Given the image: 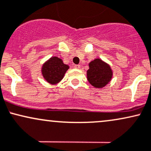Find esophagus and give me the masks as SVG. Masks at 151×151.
<instances>
[{"label":"esophagus","mask_w":151,"mask_h":151,"mask_svg":"<svg viewBox=\"0 0 151 151\" xmlns=\"http://www.w3.org/2000/svg\"><path fill=\"white\" fill-rule=\"evenodd\" d=\"M74 68L76 69H79L81 68V65H74Z\"/></svg>","instance_id":"1"}]
</instances>
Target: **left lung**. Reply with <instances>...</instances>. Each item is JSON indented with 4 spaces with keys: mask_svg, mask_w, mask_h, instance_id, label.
<instances>
[{
    "mask_svg": "<svg viewBox=\"0 0 151 151\" xmlns=\"http://www.w3.org/2000/svg\"><path fill=\"white\" fill-rule=\"evenodd\" d=\"M87 70L88 82L96 88H102L110 83L113 77L111 66L100 58H96L89 63Z\"/></svg>",
    "mask_w": 151,
    "mask_h": 151,
    "instance_id": "1",
    "label": "left lung"
}]
</instances>
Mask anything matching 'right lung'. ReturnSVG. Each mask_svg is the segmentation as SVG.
<instances>
[{
  "label": "right lung",
  "mask_w": 151,
  "mask_h": 151,
  "mask_svg": "<svg viewBox=\"0 0 151 151\" xmlns=\"http://www.w3.org/2000/svg\"><path fill=\"white\" fill-rule=\"evenodd\" d=\"M68 68V65L64 64L62 59L54 56L49 58L43 64L41 73L48 83L55 85L63 78Z\"/></svg>",
  "instance_id": "1"
}]
</instances>
